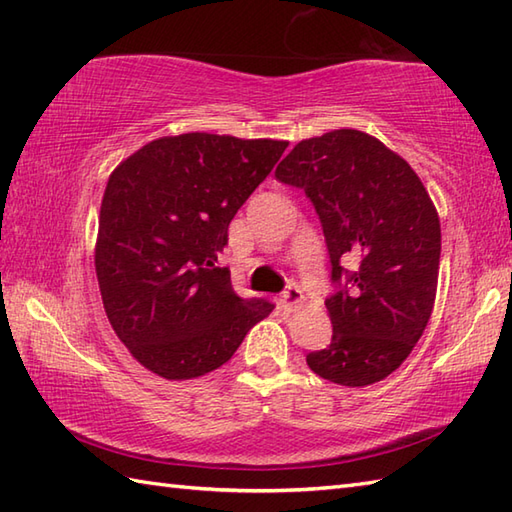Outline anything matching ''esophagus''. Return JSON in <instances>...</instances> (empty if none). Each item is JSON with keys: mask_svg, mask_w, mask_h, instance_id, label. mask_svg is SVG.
I'll use <instances>...</instances> for the list:
<instances>
[{"mask_svg": "<svg viewBox=\"0 0 512 512\" xmlns=\"http://www.w3.org/2000/svg\"><path fill=\"white\" fill-rule=\"evenodd\" d=\"M281 303H284L286 310H295L303 303V292L297 286H288L281 295Z\"/></svg>", "mask_w": 512, "mask_h": 512, "instance_id": "esophagus-1", "label": "esophagus"}]
</instances>
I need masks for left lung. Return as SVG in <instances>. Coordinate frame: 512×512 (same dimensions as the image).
Segmentation results:
<instances>
[{
  "label": "left lung",
  "instance_id": "left-lung-1",
  "mask_svg": "<svg viewBox=\"0 0 512 512\" xmlns=\"http://www.w3.org/2000/svg\"><path fill=\"white\" fill-rule=\"evenodd\" d=\"M275 176L314 204L336 284L325 299L332 343L308 367L336 385L378 383L411 354L436 303V206L405 158L358 129L301 140Z\"/></svg>",
  "mask_w": 512,
  "mask_h": 512
}]
</instances>
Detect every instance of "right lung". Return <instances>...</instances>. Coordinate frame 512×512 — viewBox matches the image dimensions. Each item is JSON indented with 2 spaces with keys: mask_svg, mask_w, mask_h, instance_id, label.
I'll return each instance as SVG.
<instances>
[{
  "mask_svg": "<svg viewBox=\"0 0 512 512\" xmlns=\"http://www.w3.org/2000/svg\"><path fill=\"white\" fill-rule=\"evenodd\" d=\"M288 147L191 132L118 165L103 193L94 266L118 339L151 374L189 380L222 367L273 312L242 299L217 266L228 224Z\"/></svg>",
  "mask_w": 512,
  "mask_h": 512,
  "instance_id": "1",
  "label": "right lung"
}]
</instances>
